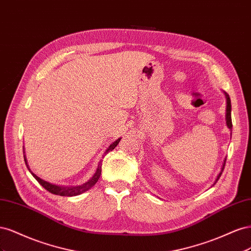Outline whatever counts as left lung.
Listing matches in <instances>:
<instances>
[{"mask_svg": "<svg viewBox=\"0 0 251 251\" xmlns=\"http://www.w3.org/2000/svg\"><path fill=\"white\" fill-rule=\"evenodd\" d=\"M226 100H227V105H226V125L231 130V128H232V123H231V103H230V98H229L228 94H226ZM225 162H226V159L224 160V163H223V166H222V169H221V172H220V174L218 175V177L216 179V182L220 179V177H221V175H222V173L224 171V168H225ZM216 182H215V184H216Z\"/></svg>", "mask_w": 251, "mask_h": 251, "instance_id": "1", "label": "left lung"}]
</instances>
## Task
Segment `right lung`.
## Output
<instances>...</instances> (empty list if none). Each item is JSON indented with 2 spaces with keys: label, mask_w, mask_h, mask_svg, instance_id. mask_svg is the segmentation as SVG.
Returning <instances> with one entry per match:
<instances>
[{
  "label": "right lung",
  "mask_w": 251,
  "mask_h": 251,
  "mask_svg": "<svg viewBox=\"0 0 251 251\" xmlns=\"http://www.w3.org/2000/svg\"><path fill=\"white\" fill-rule=\"evenodd\" d=\"M120 139H121V138L117 139L116 141H114V142L111 144V146L108 148V150L105 151L104 154H108L109 151H113L114 149H115V148L117 147V144L119 143ZM24 160H25V163H26V165H27V161H26V157H25V156H24ZM101 165H102V162H101V160H100V164H98V168H97L95 174L93 175V177L91 178L88 182H86L85 184L78 185V186H58V185H54V184L49 183V182H47V181L42 180L41 178L37 177L36 175H34L32 172H31V174H32V176L36 179V181L39 182V183H40L45 189H47V191H48L49 193L54 194V195H58V196H64V197H73V196H77V195H80V194H82V193L87 192L88 189H90L91 187L94 186V185L96 184V182L98 181V179H100V174H101ZM27 168H28V165H27ZM28 170H29V168H28ZM29 171H30V170H29Z\"/></svg>",
  "instance_id": "right-lung-1"
}]
</instances>
